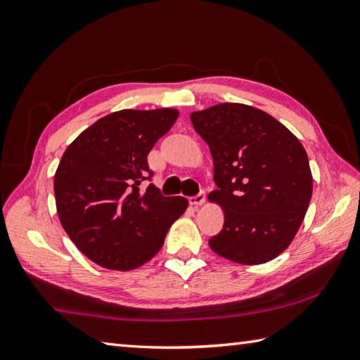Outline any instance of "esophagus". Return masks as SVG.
<instances>
[{
    "mask_svg": "<svg viewBox=\"0 0 360 360\" xmlns=\"http://www.w3.org/2000/svg\"><path fill=\"white\" fill-rule=\"evenodd\" d=\"M205 196H207V193H205V190H201L200 193L190 198L188 202L192 204V205H195V207H198V205H202L205 202Z\"/></svg>",
    "mask_w": 360,
    "mask_h": 360,
    "instance_id": "1",
    "label": "esophagus"
}]
</instances>
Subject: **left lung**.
I'll list each match as a JSON object with an SVG mask.
<instances>
[{"label":"left lung","mask_w":360,"mask_h":360,"mask_svg":"<svg viewBox=\"0 0 360 360\" xmlns=\"http://www.w3.org/2000/svg\"><path fill=\"white\" fill-rule=\"evenodd\" d=\"M209 143L218 190L209 198L224 210V226L209 240L218 255L262 264L295 236L312 196L308 155L269 114L243 103H221L192 114Z\"/></svg>","instance_id":"left-lung-1"}]
</instances>
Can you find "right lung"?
<instances>
[{
    "mask_svg": "<svg viewBox=\"0 0 360 360\" xmlns=\"http://www.w3.org/2000/svg\"><path fill=\"white\" fill-rule=\"evenodd\" d=\"M176 110H122L98 119L63 153L53 178L62 226L82 254L129 271L155 257L187 209L151 184L148 153L178 119ZM150 184L141 192V184Z\"/></svg>",
    "mask_w": 360,
    "mask_h": 360,
    "instance_id": "right-lung-1",
    "label": "right lung"
}]
</instances>
